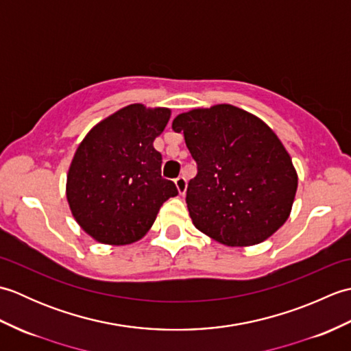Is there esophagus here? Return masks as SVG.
I'll use <instances>...</instances> for the list:
<instances>
[{
    "mask_svg": "<svg viewBox=\"0 0 351 351\" xmlns=\"http://www.w3.org/2000/svg\"><path fill=\"white\" fill-rule=\"evenodd\" d=\"M175 185H176L178 193H180L181 196H184L185 191H187V180H185L184 176L176 178V180H175Z\"/></svg>",
    "mask_w": 351,
    "mask_h": 351,
    "instance_id": "esophagus-1",
    "label": "esophagus"
}]
</instances>
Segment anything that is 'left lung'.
<instances>
[{"instance_id": "1", "label": "left lung", "mask_w": 351, "mask_h": 351, "mask_svg": "<svg viewBox=\"0 0 351 351\" xmlns=\"http://www.w3.org/2000/svg\"><path fill=\"white\" fill-rule=\"evenodd\" d=\"M197 164L187 187L190 217L200 232L230 247L259 244L289 217L297 171L273 130L229 104L178 114Z\"/></svg>"}]
</instances>
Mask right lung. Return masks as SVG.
<instances>
[{"instance_id": "1", "label": "right lung", "mask_w": 351, "mask_h": 351, "mask_svg": "<svg viewBox=\"0 0 351 351\" xmlns=\"http://www.w3.org/2000/svg\"><path fill=\"white\" fill-rule=\"evenodd\" d=\"M170 110L131 104L87 132L73 155L66 197L81 229L102 244L123 245L143 238L161 205L178 195L161 178L162 156L154 140Z\"/></svg>"}]
</instances>
